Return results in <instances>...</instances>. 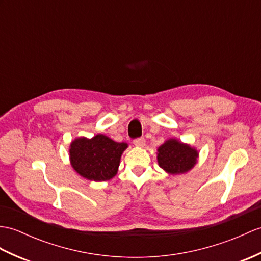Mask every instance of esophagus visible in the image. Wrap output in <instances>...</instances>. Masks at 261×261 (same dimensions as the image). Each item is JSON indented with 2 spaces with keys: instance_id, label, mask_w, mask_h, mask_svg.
Wrapping results in <instances>:
<instances>
[{
  "instance_id": "1",
  "label": "esophagus",
  "mask_w": 261,
  "mask_h": 261,
  "mask_svg": "<svg viewBox=\"0 0 261 261\" xmlns=\"http://www.w3.org/2000/svg\"><path fill=\"white\" fill-rule=\"evenodd\" d=\"M133 144H135L136 147H138V148H143V147H144V144H145L144 138H139V139H136V140L133 141Z\"/></svg>"
}]
</instances>
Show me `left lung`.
<instances>
[{
    "label": "left lung",
    "instance_id": "8db88e82",
    "mask_svg": "<svg viewBox=\"0 0 261 261\" xmlns=\"http://www.w3.org/2000/svg\"><path fill=\"white\" fill-rule=\"evenodd\" d=\"M199 151L175 138L167 139L156 150V160L163 171L178 175L189 172L197 165Z\"/></svg>",
    "mask_w": 261,
    "mask_h": 261
}]
</instances>
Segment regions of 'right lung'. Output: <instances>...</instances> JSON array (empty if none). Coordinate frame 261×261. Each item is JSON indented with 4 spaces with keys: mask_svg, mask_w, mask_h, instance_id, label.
<instances>
[{
    "mask_svg": "<svg viewBox=\"0 0 261 261\" xmlns=\"http://www.w3.org/2000/svg\"><path fill=\"white\" fill-rule=\"evenodd\" d=\"M126 148L128 143L116 142L101 133L91 139L75 138L69 147L71 167L87 180H110L118 173L121 155Z\"/></svg>",
    "mask_w": 261,
    "mask_h": 261,
    "instance_id": "obj_1",
    "label": "right lung"
}]
</instances>
